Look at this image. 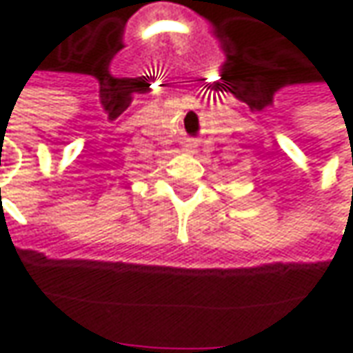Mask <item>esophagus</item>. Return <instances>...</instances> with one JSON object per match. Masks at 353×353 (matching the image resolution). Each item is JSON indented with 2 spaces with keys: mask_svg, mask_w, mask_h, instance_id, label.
<instances>
[{
  "mask_svg": "<svg viewBox=\"0 0 353 353\" xmlns=\"http://www.w3.org/2000/svg\"><path fill=\"white\" fill-rule=\"evenodd\" d=\"M185 151H187V153H194V145H192V143L185 145Z\"/></svg>",
  "mask_w": 353,
  "mask_h": 353,
  "instance_id": "obj_1",
  "label": "esophagus"
}]
</instances>
